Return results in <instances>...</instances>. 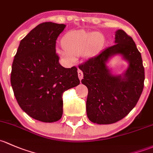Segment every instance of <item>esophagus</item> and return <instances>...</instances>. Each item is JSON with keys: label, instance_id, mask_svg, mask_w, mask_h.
<instances>
[{"label": "esophagus", "instance_id": "34e87169", "mask_svg": "<svg viewBox=\"0 0 153 153\" xmlns=\"http://www.w3.org/2000/svg\"><path fill=\"white\" fill-rule=\"evenodd\" d=\"M78 78H79V79L82 80V78H83V72H82L81 70H78Z\"/></svg>", "mask_w": 153, "mask_h": 153}]
</instances>
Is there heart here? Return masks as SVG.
Masks as SVG:
<instances>
[{"mask_svg":"<svg viewBox=\"0 0 153 153\" xmlns=\"http://www.w3.org/2000/svg\"><path fill=\"white\" fill-rule=\"evenodd\" d=\"M103 42V36L98 32L74 30L64 36L62 45L64 48H58L57 53L64 59L73 62L77 56L91 57L96 55L102 49Z\"/></svg>","mask_w":153,"mask_h":153,"instance_id":"heart-1","label":"heart"}]
</instances>
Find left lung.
<instances>
[{
    "instance_id": "left-lung-1",
    "label": "left lung",
    "mask_w": 153,
    "mask_h": 153,
    "mask_svg": "<svg viewBox=\"0 0 153 153\" xmlns=\"http://www.w3.org/2000/svg\"><path fill=\"white\" fill-rule=\"evenodd\" d=\"M120 54L129 63L123 76L110 73L108 59ZM88 88L86 114L94 123H115L126 117L139 101L144 81L142 59L134 41L123 30H117L114 45L78 66Z\"/></svg>"
}]
</instances>
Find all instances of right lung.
<instances>
[{
  "label": "right lung",
  "mask_w": 153,
  "mask_h": 153,
  "mask_svg": "<svg viewBox=\"0 0 153 153\" xmlns=\"http://www.w3.org/2000/svg\"><path fill=\"white\" fill-rule=\"evenodd\" d=\"M66 25L39 24L20 41L14 56L11 84L19 105L28 116L53 123L63 114V93L80 83L76 67L64 68L56 53L58 36Z\"/></svg>",
  "instance_id": "right-lung-1"
}]
</instances>
